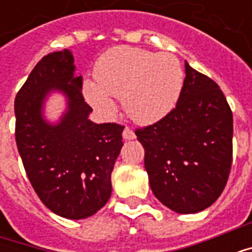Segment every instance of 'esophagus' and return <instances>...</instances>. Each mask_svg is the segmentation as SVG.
I'll return each mask as SVG.
<instances>
[{"instance_id":"34e87169","label":"esophagus","mask_w":252,"mask_h":252,"mask_svg":"<svg viewBox=\"0 0 252 252\" xmlns=\"http://www.w3.org/2000/svg\"><path fill=\"white\" fill-rule=\"evenodd\" d=\"M123 137H124V139H126V140H132V139H135V132L132 131L131 128H128V126H126V129H124V131H123Z\"/></svg>"}]
</instances>
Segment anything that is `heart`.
<instances>
[{
  "label": "heart",
  "instance_id": "b5f03b06",
  "mask_svg": "<svg viewBox=\"0 0 252 252\" xmlns=\"http://www.w3.org/2000/svg\"><path fill=\"white\" fill-rule=\"evenodd\" d=\"M95 83L86 82L85 95L95 109L109 115L115 109L110 97L121 98L132 120L154 123L169 113L180 98L184 71L171 54H155L135 47H116L99 58Z\"/></svg>",
  "mask_w": 252,
  "mask_h": 252
}]
</instances>
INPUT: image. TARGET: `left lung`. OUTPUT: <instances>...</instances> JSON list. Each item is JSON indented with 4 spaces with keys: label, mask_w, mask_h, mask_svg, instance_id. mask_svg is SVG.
Masks as SVG:
<instances>
[{
    "label": "left lung",
    "mask_w": 252,
    "mask_h": 252,
    "mask_svg": "<svg viewBox=\"0 0 252 252\" xmlns=\"http://www.w3.org/2000/svg\"><path fill=\"white\" fill-rule=\"evenodd\" d=\"M185 70L177 106L135 133L155 197L177 213H197L227 185L233 119L219 85L188 63Z\"/></svg>",
    "instance_id": "obj_1"
}]
</instances>
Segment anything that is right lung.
Wrapping results in <instances>:
<instances>
[{"instance_id": "obj_1", "label": "right lung", "mask_w": 252, "mask_h": 252, "mask_svg": "<svg viewBox=\"0 0 252 252\" xmlns=\"http://www.w3.org/2000/svg\"><path fill=\"white\" fill-rule=\"evenodd\" d=\"M74 70L68 50L41 58L14 99V135L27 177L41 202L59 216L79 220L109 200L124 126L89 120L93 109L83 98L82 77H74ZM51 90H61L69 99V109L57 126L41 115Z\"/></svg>"}]
</instances>
